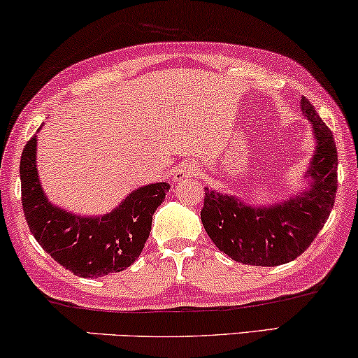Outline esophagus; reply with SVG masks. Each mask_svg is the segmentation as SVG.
Returning <instances> with one entry per match:
<instances>
[{"label":"esophagus","mask_w":358,"mask_h":358,"mask_svg":"<svg viewBox=\"0 0 358 358\" xmlns=\"http://www.w3.org/2000/svg\"><path fill=\"white\" fill-rule=\"evenodd\" d=\"M195 174H199V168L195 164H184L182 168H179L176 171L174 179L176 180H187L190 178H194Z\"/></svg>","instance_id":"34e87169"}]
</instances>
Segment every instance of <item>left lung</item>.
I'll return each mask as SVG.
<instances>
[{
  "mask_svg": "<svg viewBox=\"0 0 358 358\" xmlns=\"http://www.w3.org/2000/svg\"><path fill=\"white\" fill-rule=\"evenodd\" d=\"M301 112L311 122L316 140L310 189L271 207H251L229 194L205 187L200 212L203 228L220 251L236 262L275 267L301 256L315 241L334 207L337 150L334 135L315 106L301 97Z\"/></svg>",
  "mask_w": 358,
  "mask_h": 358,
  "instance_id": "obj_1",
  "label": "left lung"
}]
</instances>
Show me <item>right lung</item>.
<instances>
[{"label": "right lung", "instance_id": "add662e5", "mask_svg": "<svg viewBox=\"0 0 358 358\" xmlns=\"http://www.w3.org/2000/svg\"><path fill=\"white\" fill-rule=\"evenodd\" d=\"M37 136L21 156L22 208L42 249L83 278L104 277L130 267L143 251L155 210L169 192L168 182L138 187L102 217H80L48 202L37 174Z\"/></svg>", "mask_w": 358, "mask_h": 358}]
</instances>
